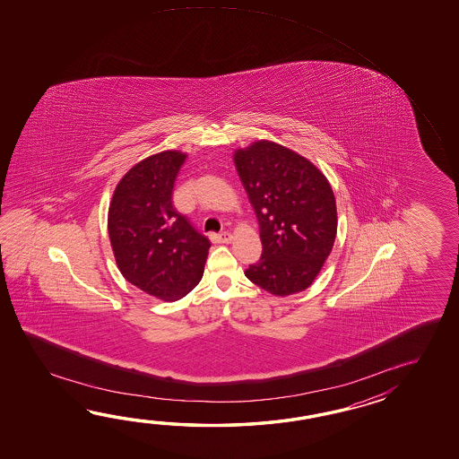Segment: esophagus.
I'll return each instance as SVG.
<instances>
[{
  "mask_svg": "<svg viewBox=\"0 0 459 459\" xmlns=\"http://www.w3.org/2000/svg\"><path fill=\"white\" fill-rule=\"evenodd\" d=\"M233 239V234L223 231V233L212 234V241L218 244L231 243Z\"/></svg>",
  "mask_w": 459,
  "mask_h": 459,
  "instance_id": "1",
  "label": "esophagus"
}]
</instances>
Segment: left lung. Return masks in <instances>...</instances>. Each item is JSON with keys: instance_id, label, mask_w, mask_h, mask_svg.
I'll return each instance as SVG.
<instances>
[{"instance_id": "obj_1", "label": "left lung", "mask_w": 459, "mask_h": 459, "mask_svg": "<svg viewBox=\"0 0 459 459\" xmlns=\"http://www.w3.org/2000/svg\"><path fill=\"white\" fill-rule=\"evenodd\" d=\"M233 160L263 243V255L246 277L277 297L302 292L322 271L336 238L328 178L308 159L267 139L236 149Z\"/></svg>"}]
</instances>
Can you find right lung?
<instances>
[{
  "mask_svg": "<svg viewBox=\"0 0 459 459\" xmlns=\"http://www.w3.org/2000/svg\"><path fill=\"white\" fill-rule=\"evenodd\" d=\"M186 152L162 151L131 167L108 210V234L127 282L166 302L186 297L202 281L210 241L172 205Z\"/></svg>",
  "mask_w": 459,
  "mask_h": 459,
  "instance_id": "right-lung-1",
  "label": "right lung"
}]
</instances>
